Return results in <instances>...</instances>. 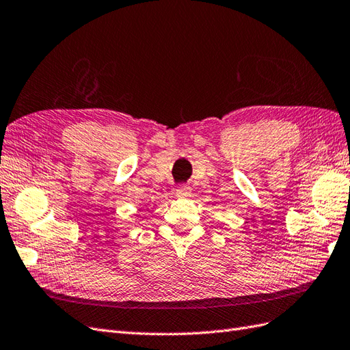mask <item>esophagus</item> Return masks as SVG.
Here are the masks:
<instances>
[{"label":"esophagus","mask_w":350,"mask_h":350,"mask_svg":"<svg viewBox=\"0 0 350 350\" xmlns=\"http://www.w3.org/2000/svg\"><path fill=\"white\" fill-rule=\"evenodd\" d=\"M190 193H191V188L187 187V185H179L176 188V196L178 197H187V196H190Z\"/></svg>","instance_id":"obj_1"}]
</instances>
